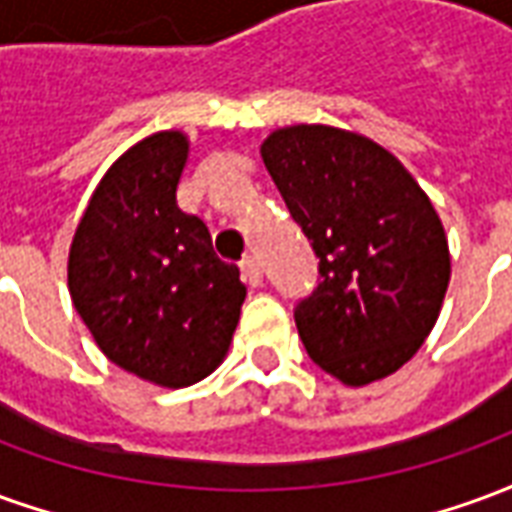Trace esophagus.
I'll return each mask as SVG.
<instances>
[{
    "mask_svg": "<svg viewBox=\"0 0 512 512\" xmlns=\"http://www.w3.org/2000/svg\"><path fill=\"white\" fill-rule=\"evenodd\" d=\"M241 274H244L246 285H252V288L263 285V271H260V263H257L255 257H244L241 260Z\"/></svg>",
    "mask_w": 512,
    "mask_h": 512,
    "instance_id": "34e87169",
    "label": "esophagus"
}]
</instances>
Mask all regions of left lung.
I'll list each match as a JSON object with an SVG mask.
<instances>
[{
  "mask_svg": "<svg viewBox=\"0 0 512 512\" xmlns=\"http://www.w3.org/2000/svg\"><path fill=\"white\" fill-rule=\"evenodd\" d=\"M260 153L318 257V285L293 312L307 354L348 386L392 376L425 343L450 285L428 194L389 150L343 128H279Z\"/></svg>",
  "mask_w": 512,
  "mask_h": 512,
  "instance_id": "8db88e82",
  "label": "left lung"
}]
</instances>
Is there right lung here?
I'll return each instance as SVG.
<instances>
[{
    "label": "right lung",
    "mask_w": 512,
    "mask_h": 512,
    "mask_svg": "<svg viewBox=\"0 0 512 512\" xmlns=\"http://www.w3.org/2000/svg\"><path fill=\"white\" fill-rule=\"evenodd\" d=\"M189 139L158 131L117 158L90 197L68 257V288L95 343L150 384L191 386L222 365L246 288L178 208Z\"/></svg>",
    "instance_id": "obj_1"
}]
</instances>
